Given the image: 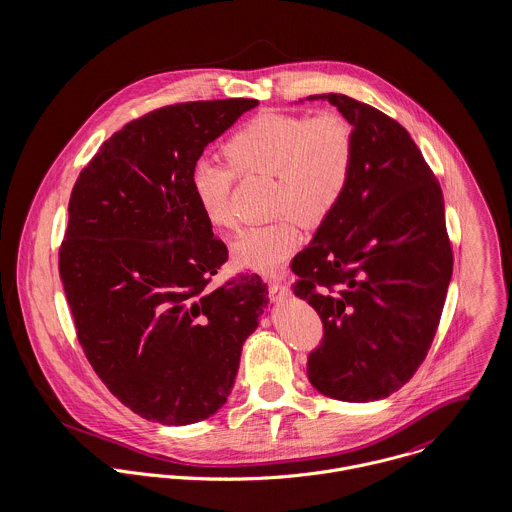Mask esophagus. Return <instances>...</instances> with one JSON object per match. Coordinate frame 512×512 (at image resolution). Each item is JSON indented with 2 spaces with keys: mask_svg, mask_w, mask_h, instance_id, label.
Wrapping results in <instances>:
<instances>
[{
  "mask_svg": "<svg viewBox=\"0 0 512 512\" xmlns=\"http://www.w3.org/2000/svg\"><path fill=\"white\" fill-rule=\"evenodd\" d=\"M288 293H290V288H288L286 282H280V280H272V282H270V297H272L274 301L286 299Z\"/></svg>",
  "mask_w": 512,
  "mask_h": 512,
  "instance_id": "1",
  "label": "esophagus"
}]
</instances>
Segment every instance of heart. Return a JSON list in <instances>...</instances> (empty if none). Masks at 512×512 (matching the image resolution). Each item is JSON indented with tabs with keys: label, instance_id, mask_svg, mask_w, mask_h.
<instances>
[{
	"label": "heart",
	"instance_id": "b5f03b06",
	"mask_svg": "<svg viewBox=\"0 0 512 512\" xmlns=\"http://www.w3.org/2000/svg\"><path fill=\"white\" fill-rule=\"evenodd\" d=\"M228 167L199 161L191 169V191L205 220L236 228L234 177H272L274 211L268 224L250 228L234 242V260L262 274H278L301 244L309 220L331 215L349 191L357 163V134L347 116L323 110L313 116L264 112L242 124L222 144Z\"/></svg>",
	"mask_w": 512,
	"mask_h": 512
}]
</instances>
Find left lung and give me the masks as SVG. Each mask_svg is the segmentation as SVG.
Masks as SVG:
<instances>
[{
  "label": "left lung",
  "instance_id": "8db88e82",
  "mask_svg": "<svg viewBox=\"0 0 512 512\" xmlns=\"http://www.w3.org/2000/svg\"><path fill=\"white\" fill-rule=\"evenodd\" d=\"M351 120L347 195L292 260L293 293L319 313L307 376L343 402L380 400L424 363L453 272L439 181L404 126L345 94H315Z\"/></svg>",
  "mask_w": 512,
  "mask_h": 512
}]
</instances>
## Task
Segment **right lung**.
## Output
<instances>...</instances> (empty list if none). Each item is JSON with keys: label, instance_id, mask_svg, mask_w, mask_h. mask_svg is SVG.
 I'll use <instances>...</instances> for the list:
<instances>
[{"label": "right lung", "instance_id": "add662e5", "mask_svg": "<svg viewBox=\"0 0 512 512\" xmlns=\"http://www.w3.org/2000/svg\"><path fill=\"white\" fill-rule=\"evenodd\" d=\"M254 98L179 102L112 134L74 183L59 274L78 343L106 388L165 426L226 402L268 288L236 274L191 191V169Z\"/></svg>", "mask_w": 512, "mask_h": 512}]
</instances>
